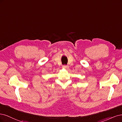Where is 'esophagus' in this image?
<instances>
[{"instance_id": "obj_1", "label": "esophagus", "mask_w": 122, "mask_h": 122, "mask_svg": "<svg viewBox=\"0 0 122 122\" xmlns=\"http://www.w3.org/2000/svg\"><path fill=\"white\" fill-rule=\"evenodd\" d=\"M63 67L65 69H68L69 68V66L68 65H64L63 66Z\"/></svg>"}]
</instances>
